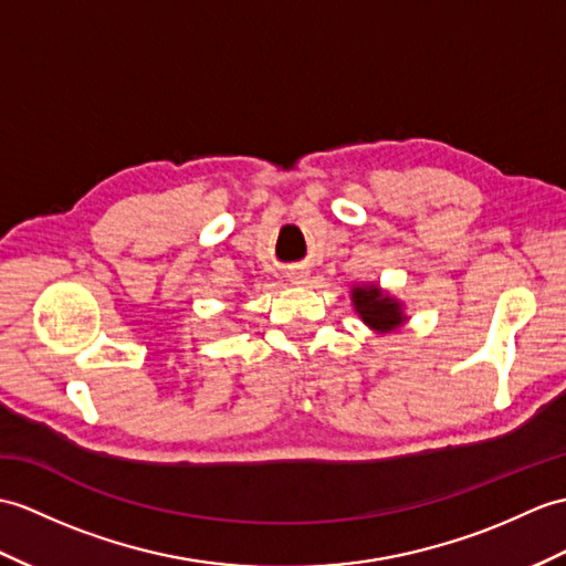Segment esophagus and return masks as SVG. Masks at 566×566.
<instances>
[{
  "instance_id": "obj_1",
  "label": "esophagus",
  "mask_w": 566,
  "mask_h": 566,
  "mask_svg": "<svg viewBox=\"0 0 566 566\" xmlns=\"http://www.w3.org/2000/svg\"><path fill=\"white\" fill-rule=\"evenodd\" d=\"M286 277H289V282H292V284H304L306 277H308V270H304V268H292V270L286 272Z\"/></svg>"
}]
</instances>
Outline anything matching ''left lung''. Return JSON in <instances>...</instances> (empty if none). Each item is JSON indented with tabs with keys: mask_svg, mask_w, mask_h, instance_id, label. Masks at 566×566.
<instances>
[{
	"mask_svg": "<svg viewBox=\"0 0 566 566\" xmlns=\"http://www.w3.org/2000/svg\"><path fill=\"white\" fill-rule=\"evenodd\" d=\"M354 308L359 311L366 325L376 327V331H392L402 323V311L398 301L384 296L378 286H357L354 289Z\"/></svg>",
	"mask_w": 566,
	"mask_h": 566,
	"instance_id": "left-lung-1",
	"label": "left lung"
}]
</instances>
